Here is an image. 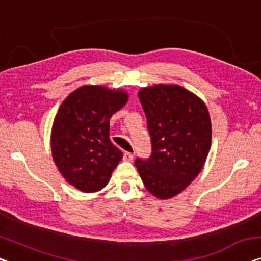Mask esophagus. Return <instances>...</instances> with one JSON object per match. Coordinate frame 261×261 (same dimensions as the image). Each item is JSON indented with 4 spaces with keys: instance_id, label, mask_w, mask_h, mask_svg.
<instances>
[{
    "instance_id": "34e87169",
    "label": "esophagus",
    "mask_w": 261,
    "mask_h": 261,
    "mask_svg": "<svg viewBox=\"0 0 261 261\" xmlns=\"http://www.w3.org/2000/svg\"><path fill=\"white\" fill-rule=\"evenodd\" d=\"M123 159L125 162H132L134 161V154H132L131 152H125L123 155Z\"/></svg>"
}]
</instances>
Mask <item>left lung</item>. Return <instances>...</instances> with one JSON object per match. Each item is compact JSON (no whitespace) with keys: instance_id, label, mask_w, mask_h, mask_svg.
<instances>
[{"instance_id":"obj_1","label":"left lung","mask_w":261,"mask_h":261,"mask_svg":"<svg viewBox=\"0 0 261 261\" xmlns=\"http://www.w3.org/2000/svg\"><path fill=\"white\" fill-rule=\"evenodd\" d=\"M152 154L135 165L144 186L159 199H170L188 188L203 169L212 139L208 109L193 92L177 84L142 88Z\"/></svg>"}]
</instances>
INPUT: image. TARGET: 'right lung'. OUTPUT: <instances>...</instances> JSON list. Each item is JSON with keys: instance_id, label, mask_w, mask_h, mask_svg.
Here are the masks:
<instances>
[{"instance_id": "right-lung-1", "label": "right lung", "mask_w": 261, "mask_h": 261, "mask_svg": "<svg viewBox=\"0 0 261 261\" xmlns=\"http://www.w3.org/2000/svg\"><path fill=\"white\" fill-rule=\"evenodd\" d=\"M123 89L83 85L63 100L54 119L51 154L62 176L82 192L104 189L123 158L109 137L110 118L125 106Z\"/></svg>"}]
</instances>
